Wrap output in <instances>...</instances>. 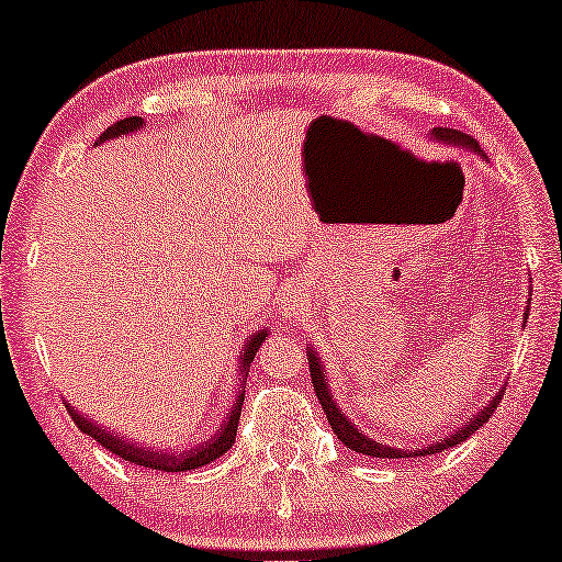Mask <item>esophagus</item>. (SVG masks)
Returning <instances> with one entry per match:
<instances>
[{"mask_svg":"<svg viewBox=\"0 0 562 562\" xmlns=\"http://www.w3.org/2000/svg\"><path fill=\"white\" fill-rule=\"evenodd\" d=\"M296 310H299L296 291H286V294H283V299H281V315L283 317H291Z\"/></svg>","mask_w":562,"mask_h":562,"instance_id":"1","label":"esophagus"}]
</instances>
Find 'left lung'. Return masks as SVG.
I'll list each match as a JSON object with an SVG mask.
<instances>
[{
    "label": "left lung",
    "mask_w": 562,
    "mask_h": 562,
    "mask_svg": "<svg viewBox=\"0 0 562 562\" xmlns=\"http://www.w3.org/2000/svg\"><path fill=\"white\" fill-rule=\"evenodd\" d=\"M431 138H434V142H439V144H449V147L475 151V155H480V159H485V162H487V157L483 155V149L477 147L475 138L468 136V134H462V131L439 126V128L431 131ZM527 317H529V304H527V310H524V319H527ZM307 361H310L312 387H315V395L319 400V405H323V411L327 415V424H330L333 434L338 436V439L344 441L351 451H359V454H367V457H379V459H407V457L415 459V457L439 454V451H443V449L457 447L459 441L470 439V436L475 434L480 426L487 424V418H491L495 407H498L501 397H504V390H506V387H501L498 392H495L493 400H487V403L480 407V413L472 415L468 424H464L462 428H457V431L451 434V436H447V439H439V441L428 443V447H420V449H413V447L411 449H397V447H387V443H379L376 439H369L367 434H361L359 428H356V424H351V420L346 418V413H340L338 403H335V400H333V392L327 390V379L323 374V361H319L317 351H312V348H307Z\"/></svg>",
    "instance_id": "obj_1"
}]
</instances>
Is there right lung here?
<instances>
[{
	"label": "right lung",
	"instance_id": "right-lung-1",
	"mask_svg": "<svg viewBox=\"0 0 562 562\" xmlns=\"http://www.w3.org/2000/svg\"><path fill=\"white\" fill-rule=\"evenodd\" d=\"M142 128H144V119H138V115H131V119H123L119 123H113L111 128H105L103 134H100L98 142H94V147H100L103 142H113V138H119L123 134H134V131H142ZM266 338H268V330H255L250 335V340H247V344L243 346V351H239V369H237L239 384H245L247 371H250V363L255 359V353H258V348L263 346ZM239 384H237L239 395L235 397V405H232L227 420H222V424H218V428L214 431V436H211V439L195 443V447L183 449V451L138 447V443L128 441L126 436L113 434V431H108L105 426L92 424V418H85V415H79L69 403H67V411L71 415V420L77 424L79 431L92 436V439L98 441L100 447L113 451L115 457L126 459V462H131V464H142V468H149V470L186 472V470L203 468V464L214 462V459L227 454V451L232 449V443H235V436H237L239 413H243V403H245V390L239 387Z\"/></svg>",
	"mask_w": 562,
	"mask_h": 562
}]
</instances>
